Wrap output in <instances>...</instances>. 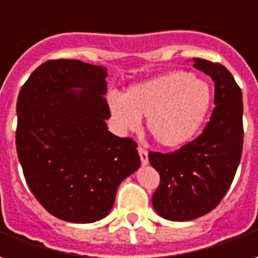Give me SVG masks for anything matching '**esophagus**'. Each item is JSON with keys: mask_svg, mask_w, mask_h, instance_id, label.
Instances as JSON below:
<instances>
[{"mask_svg": "<svg viewBox=\"0 0 258 258\" xmlns=\"http://www.w3.org/2000/svg\"><path fill=\"white\" fill-rule=\"evenodd\" d=\"M138 154H140V158H141L142 165H148V151L144 149V148H138Z\"/></svg>", "mask_w": 258, "mask_h": 258, "instance_id": "esophagus-1", "label": "esophagus"}]
</instances>
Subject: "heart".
Here are the masks:
<instances>
[{
  "instance_id": "b5f03b06",
  "label": "heart",
  "mask_w": 258,
  "mask_h": 258,
  "mask_svg": "<svg viewBox=\"0 0 258 258\" xmlns=\"http://www.w3.org/2000/svg\"><path fill=\"white\" fill-rule=\"evenodd\" d=\"M212 89L185 71L162 74L130 86L124 98L110 96L109 111L120 133L137 131L147 117L148 133L165 148L190 142L207 121Z\"/></svg>"
}]
</instances>
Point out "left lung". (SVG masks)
Returning a JSON list of instances; mask_svg holds the SVG:
<instances>
[{"instance_id": "left-lung-1", "label": "left lung", "mask_w": 258, "mask_h": 258, "mask_svg": "<svg viewBox=\"0 0 258 258\" xmlns=\"http://www.w3.org/2000/svg\"><path fill=\"white\" fill-rule=\"evenodd\" d=\"M194 68L215 82V107L204 131L174 152H149L159 173L152 205L160 217L183 222L208 214L233 181L242 158V91L232 74L218 62L194 58Z\"/></svg>"}]
</instances>
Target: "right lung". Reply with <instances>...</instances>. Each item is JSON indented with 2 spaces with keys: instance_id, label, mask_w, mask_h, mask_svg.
<instances>
[{
  "instance_id": "add662e5",
  "label": "right lung",
  "mask_w": 258,
  "mask_h": 258,
  "mask_svg": "<svg viewBox=\"0 0 258 258\" xmlns=\"http://www.w3.org/2000/svg\"><path fill=\"white\" fill-rule=\"evenodd\" d=\"M107 70L50 60L25 82L16 103V151L30 191L58 219H103L117 188L140 167L137 144L107 130Z\"/></svg>"
}]
</instances>
